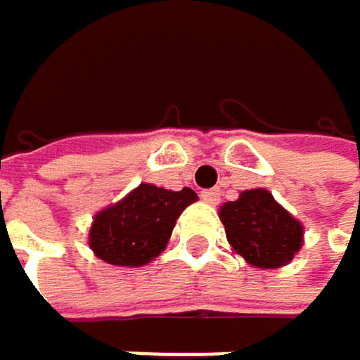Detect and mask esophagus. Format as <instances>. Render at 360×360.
<instances>
[{
    "instance_id": "34e87169",
    "label": "esophagus",
    "mask_w": 360,
    "mask_h": 360,
    "mask_svg": "<svg viewBox=\"0 0 360 360\" xmlns=\"http://www.w3.org/2000/svg\"><path fill=\"white\" fill-rule=\"evenodd\" d=\"M202 200L210 206H215L219 202V191L217 188H208V191H202Z\"/></svg>"
}]
</instances>
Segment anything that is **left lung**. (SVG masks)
I'll return each instance as SVG.
<instances>
[{
	"instance_id": "obj_1",
	"label": "left lung",
	"mask_w": 360,
	"mask_h": 360,
	"mask_svg": "<svg viewBox=\"0 0 360 360\" xmlns=\"http://www.w3.org/2000/svg\"><path fill=\"white\" fill-rule=\"evenodd\" d=\"M230 248L256 269H278L293 261L304 243V226L274 200L267 188L241 191L219 208Z\"/></svg>"
}]
</instances>
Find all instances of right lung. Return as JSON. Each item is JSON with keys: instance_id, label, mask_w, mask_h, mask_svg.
I'll return each instance as SVG.
<instances>
[{"instance_id": "1", "label": "right lung", "mask_w": 360, "mask_h": 360, "mask_svg": "<svg viewBox=\"0 0 360 360\" xmlns=\"http://www.w3.org/2000/svg\"><path fill=\"white\" fill-rule=\"evenodd\" d=\"M193 202L198 193L188 186L169 191L141 182L126 198L95 212L89 248L108 265H148L167 248L178 217Z\"/></svg>"}]
</instances>
